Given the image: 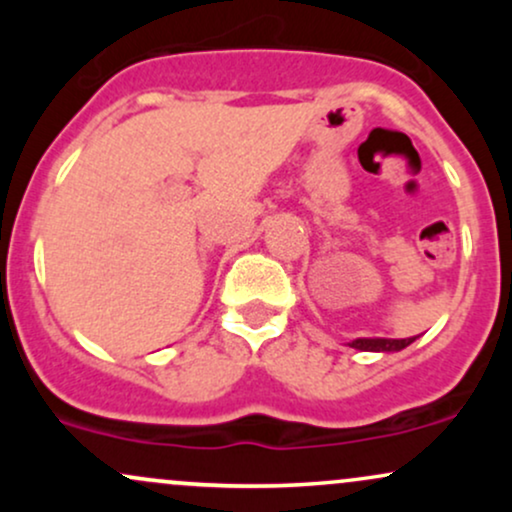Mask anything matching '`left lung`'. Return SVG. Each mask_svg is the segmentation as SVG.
Instances as JSON below:
<instances>
[{"label": "left lung", "mask_w": 512, "mask_h": 512, "mask_svg": "<svg viewBox=\"0 0 512 512\" xmlns=\"http://www.w3.org/2000/svg\"><path fill=\"white\" fill-rule=\"evenodd\" d=\"M416 337H409V339H383V337H375V339H354V342H349L351 349H358V351H402L407 349V346L414 342Z\"/></svg>", "instance_id": "1"}]
</instances>
